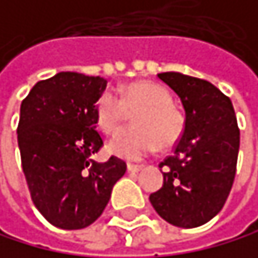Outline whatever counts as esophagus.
<instances>
[{"instance_id": "1", "label": "esophagus", "mask_w": 258, "mask_h": 258, "mask_svg": "<svg viewBox=\"0 0 258 258\" xmlns=\"http://www.w3.org/2000/svg\"><path fill=\"white\" fill-rule=\"evenodd\" d=\"M142 168H143V165H139V164H127V172H131V173L140 172Z\"/></svg>"}]
</instances>
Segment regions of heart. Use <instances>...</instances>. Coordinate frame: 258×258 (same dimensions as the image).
I'll use <instances>...</instances> for the list:
<instances>
[{"label":"heart","mask_w":258,"mask_h":258,"mask_svg":"<svg viewBox=\"0 0 258 258\" xmlns=\"http://www.w3.org/2000/svg\"><path fill=\"white\" fill-rule=\"evenodd\" d=\"M136 126L121 129L110 139L107 148L122 159H142L157 148H170L184 131V115L172 104L167 88L154 82H134L121 93V99L105 91L96 104V122L104 132H113L126 118Z\"/></svg>","instance_id":"1"}]
</instances>
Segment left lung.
<instances>
[{
  "mask_svg": "<svg viewBox=\"0 0 258 258\" xmlns=\"http://www.w3.org/2000/svg\"><path fill=\"white\" fill-rule=\"evenodd\" d=\"M179 96L184 131L159 164L164 184L150 202L168 224L194 229L218 214L236 173L239 129L232 101L213 83L179 72L157 74Z\"/></svg>",
  "mask_w": 258,
  "mask_h": 258,
  "instance_id": "left-lung-1",
  "label": "left lung"
}]
</instances>
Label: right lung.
Masks as SVG:
<instances>
[{
  "mask_svg": "<svg viewBox=\"0 0 258 258\" xmlns=\"http://www.w3.org/2000/svg\"><path fill=\"white\" fill-rule=\"evenodd\" d=\"M102 77L59 72L37 82L20 107L17 139L22 168L40 214L64 230L91 225L105 210L126 162H96L104 140L96 131Z\"/></svg>",
  "mask_w": 258,
  "mask_h": 258,
  "instance_id": "add662e5",
  "label": "right lung"
}]
</instances>
